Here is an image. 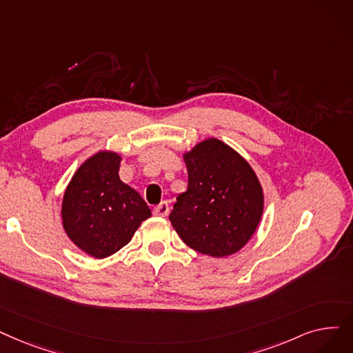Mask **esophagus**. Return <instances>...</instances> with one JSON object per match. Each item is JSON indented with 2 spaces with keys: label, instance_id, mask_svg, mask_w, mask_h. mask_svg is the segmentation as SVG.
<instances>
[{
  "label": "esophagus",
  "instance_id": "1",
  "mask_svg": "<svg viewBox=\"0 0 353 353\" xmlns=\"http://www.w3.org/2000/svg\"><path fill=\"white\" fill-rule=\"evenodd\" d=\"M168 210H170V206H168V203L164 201L159 206L154 208V214L156 216H167Z\"/></svg>",
  "mask_w": 353,
  "mask_h": 353
}]
</instances>
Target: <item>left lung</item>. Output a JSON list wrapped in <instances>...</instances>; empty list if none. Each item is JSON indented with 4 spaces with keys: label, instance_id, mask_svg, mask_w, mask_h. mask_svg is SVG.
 <instances>
[{
    "label": "left lung",
    "instance_id": "obj_1",
    "mask_svg": "<svg viewBox=\"0 0 353 353\" xmlns=\"http://www.w3.org/2000/svg\"><path fill=\"white\" fill-rule=\"evenodd\" d=\"M188 190L170 213L173 228L194 251L214 258L239 251L261 221V185L236 151L216 139L185 154Z\"/></svg>",
    "mask_w": 353,
    "mask_h": 353
}]
</instances>
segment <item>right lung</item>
<instances>
[{
	"label": "right lung",
	"mask_w": 353,
	"mask_h": 353,
	"mask_svg": "<svg viewBox=\"0 0 353 353\" xmlns=\"http://www.w3.org/2000/svg\"><path fill=\"white\" fill-rule=\"evenodd\" d=\"M119 163L115 152H97L74 173L63 197L68 236L99 259L125 247L141 222L151 216L144 199L121 181Z\"/></svg>",
	"instance_id": "1"
}]
</instances>
